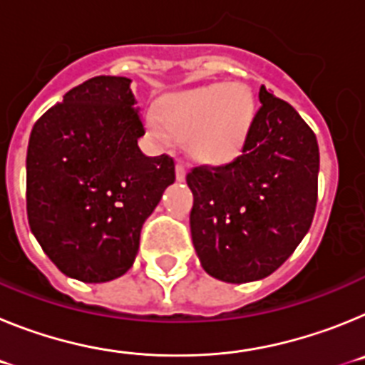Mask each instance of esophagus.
I'll list each match as a JSON object with an SVG mask.
<instances>
[{
  "label": "esophagus",
  "mask_w": 365,
  "mask_h": 365,
  "mask_svg": "<svg viewBox=\"0 0 365 365\" xmlns=\"http://www.w3.org/2000/svg\"><path fill=\"white\" fill-rule=\"evenodd\" d=\"M175 175H177V180H185L186 179V166H185V163H182V160H177Z\"/></svg>",
  "instance_id": "obj_1"
}]
</instances>
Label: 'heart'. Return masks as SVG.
Returning <instances> with one entry per match:
<instances>
[{"label": "heart", "instance_id": "1", "mask_svg": "<svg viewBox=\"0 0 365 365\" xmlns=\"http://www.w3.org/2000/svg\"><path fill=\"white\" fill-rule=\"evenodd\" d=\"M256 104L252 93L241 83H212L170 95L160 104L166 130L180 140H188L195 159L225 164L235 159L252 130ZM153 137H163L155 120H148Z\"/></svg>", "mask_w": 365, "mask_h": 365}]
</instances>
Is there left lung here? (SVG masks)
Masks as SVG:
<instances>
[{
  "label": "left lung",
  "mask_w": 365,
  "mask_h": 365,
  "mask_svg": "<svg viewBox=\"0 0 365 365\" xmlns=\"http://www.w3.org/2000/svg\"><path fill=\"white\" fill-rule=\"evenodd\" d=\"M259 102L240 157L186 175L195 252L212 278L227 283L257 282L278 270L311 228L318 199L316 135L265 86Z\"/></svg>",
  "instance_id": "obj_1"
}]
</instances>
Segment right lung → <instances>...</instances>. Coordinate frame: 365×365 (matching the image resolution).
<instances>
[{
    "mask_svg": "<svg viewBox=\"0 0 365 365\" xmlns=\"http://www.w3.org/2000/svg\"><path fill=\"white\" fill-rule=\"evenodd\" d=\"M125 76H95L34 124L27 150L29 225L43 252L83 283L120 278L143 225L175 180L172 157H146Z\"/></svg>",
    "mask_w": 365,
    "mask_h": 365,
    "instance_id": "1",
    "label": "right lung"
}]
</instances>
